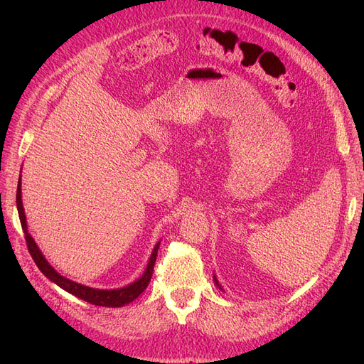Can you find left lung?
I'll return each instance as SVG.
<instances>
[{
  "label": "left lung",
  "instance_id": "1",
  "mask_svg": "<svg viewBox=\"0 0 364 364\" xmlns=\"http://www.w3.org/2000/svg\"><path fill=\"white\" fill-rule=\"evenodd\" d=\"M214 282H215V285H217V287H218L220 290H222V291H223V289H222V285H220V284H218V279L215 278V274H214Z\"/></svg>",
  "mask_w": 364,
  "mask_h": 364
}]
</instances>
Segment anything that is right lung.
<instances>
[{"label": "right lung", "mask_w": 364, "mask_h": 364, "mask_svg": "<svg viewBox=\"0 0 364 364\" xmlns=\"http://www.w3.org/2000/svg\"><path fill=\"white\" fill-rule=\"evenodd\" d=\"M16 206H18L21 226H23V230L26 234L27 247H28V252H30L33 261L36 262L38 269L43 274H46V277L51 282L59 285V287L63 289L65 291H68V293L79 297V299H83V301L90 302L92 305L117 308V306H123V305L134 302L136 297L147 289V285L151 279L153 267H155V261H156V257H158V249H159L161 241H158L156 246L153 247V252H151V255H150L149 262H147V267H146L144 273H142L136 281H134L129 285H124V287H121V289H112V290L92 289V287H87V285H83V284H79V282L62 277V274L46 259L43 253L38 247L36 241L33 240V237L28 234L27 218H26V213H24V206H23V193H21V178L18 181V190H16Z\"/></svg>", "instance_id": "1"}]
</instances>
